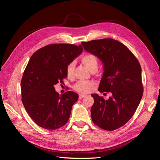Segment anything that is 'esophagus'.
<instances>
[{"label": "esophagus", "instance_id": "1", "mask_svg": "<svg viewBox=\"0 0 160 160\" xmlns=\"http://www.w3.org/2000/svg\"><path fill=\"white\" fill-rule=\"evenodd\" d=\"M86 95H83V94H79V99H83V98H85Z\"/></svg>", "mask_w": 160, "mask_h": 160}]
</instances>
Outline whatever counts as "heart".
<instances>
[{"label": "heart", "mask_w": 160, "mask_h": 160, "mask_svg": "<svg viewBox=\"0 0 160 160\" xmlns=\"http://www.w3.org/2000/svg\"><path fill=\"white\" fill-rule=\"evenodd\" d=\"M81 62L91 72L96 71L98 69V59L93 53H85L81 57ZM75 62L71 61L66 67V74L69 78L73 76ZM95 85L93 81H79L73 85V89L81 93H88L91 91Z\"/></svg>", "instance_id": "b5f03b06"}]
</instances>
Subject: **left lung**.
<instances>
[{"label":"left lung","instance_id":"1","mask_svg":"<svg viewBox=\"0 0 160 160\" xmlns=\"http://www.w3.org/2000/svg\"><path fill=\"white\" fill-rule=\"evenodd\" d=\"M84 49L102 61L104 72L99 91L111 92L105 100L92 94L93 122L100 128L113 131L129 122L142 99L143 87L142 68L136 57L123 43L113 38L82 42Z\"/></svg>","mask_w":160,"mask_h":160}]
</instances>
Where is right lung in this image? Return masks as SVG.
<instances>
[{
  "label": "right lung",
  "instance_id": "right-lung-1",
  "mask_svg": "<svg viewBox=\"0 0 160 160\" xmlns=\"http://www.w3.org/2000/svg\"><path fill=\"white\" fill-rule=\"evenodd\" d=\"M82 51V45L55 43L41 48L31 56L22 77L21 100L38 126L54 130L68 122L79 95L72 91L59 95L54 85L63 83L67 64Z\"/></svg>",
  "mask_w": 160,
  "mask_h": 160
}]
</instances>
